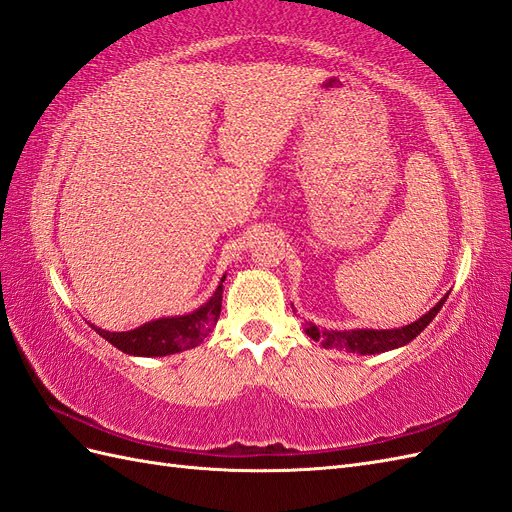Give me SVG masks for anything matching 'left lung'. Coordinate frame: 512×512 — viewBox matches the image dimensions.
I'll use <instances>...</instances> for the list:
<instances>
[{"label":"left lung","mask_w":512,"mask_h":512,"mask_svg":"<svg viewBox=\"0 0 512 512\" xmlns=\"http://www.w3.org/2000/svg\"><path fill=\"white\" fill-rule=\"evenodd\" d=\"M448 294L437 302L429 313L422 315L420 319L412 321L403 328H392V330H373V328H356V330H332V328H317L313 321L306 324L304 332L309 334L313 341H319L321 347L326 349H341V352H352L360 356L369 354H384L390 349H399L414 341L418 334L425 330L433 317L440 313L442 304L446 302Z\"/></svg>","instance_id":"obj_1"}]
</instances>
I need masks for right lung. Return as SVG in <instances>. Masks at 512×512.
<instances>
[{"mask_svg":"<svg viewBox=\"0 0 512 512\" xmlns=\"http://www.w3.org/2000/svg\"><path fill=\"white\" fill-rule=\"evenodd\" d=\"M223 281L218 283L216 291L208 302H203L199 309L186 313V315H173V317H158L148 321L135 330L128 332H109L90 324L102 339L109 341L120 352L130 356H169L180 354L186 349L197 347L203 339L214 330L218 315H221L223 304Z\"/></svg>","mask_w":512,"mask_h":512,"instance_id":"obj_1","label":"right lung"}]
</instances>
